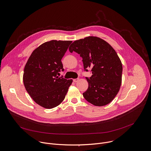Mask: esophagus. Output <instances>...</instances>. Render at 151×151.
Segmentation results:
<instances>
[{
	"label": "esophagus",
	"instance_id": "34e87169",
	"mask_svg": "<svg viewBox=\"0 0 151 151\" xmlns=\"http://www.w3.org/2000/svg\"><path fill=\"white\" fill-rule=\"evenodd\" d=\"M79 79L78 78V79H74L73 81L74 82H77L78 81H79Z\"/></svg>",
	"mask_w": 151,
	"mask_h": 151
}]
</instances>
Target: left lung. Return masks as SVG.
Segmentation results:
<instances>
[{
  "instance_id": "left-lung-1",
  "label": "left lung",
  "mask_w": 151,
  "mask_h": 151,
  "mask_svg": "<svg viewBox=\"0 0 151 151\" xmlns=\"http://www.w3.org/2000/svg\"><path fill=\"white\" fill-rule=\"evenodd\" d=\"M69 49L82 58L85 70L92 68V76L87 78L88 88L83 93L85 100L96 106L110 103L119 92L122 82V65L115 50L96 36L76 40Z\"/></svg>"
}]
</instances>
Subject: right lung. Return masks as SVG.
<instances>
[{"instance_id": "right-lung-1", "label": "right lung", "mask_w": 151, "mask_h": 151, "mask_svg": "<svg viewBox=\"0 0 151 151\" xmlns=\"http://www.w3.org/2000/svg\"><path fill=\"white\" fill-rule=\"evenodd\" d=\"M71 40H52L36 48L24 70L25 88L35 103L46 109L58 106L64 99L73 80L60 78L61 61Z\"/></svg>"}]
</instances>
